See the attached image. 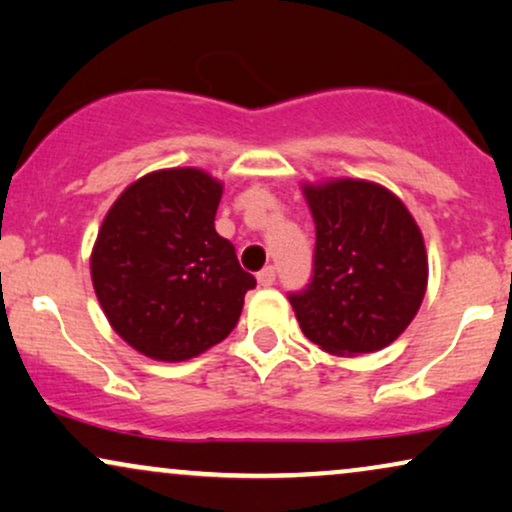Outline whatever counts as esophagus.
Segmentation results:
<instances>
[{
	"label": "esophagus",
	"mask_w": 512,
	"mask_h": 512,
	"mask_svg": "<svg viewBox=\"0 0 512 512\" xmlns=\"http://www.w3.org/2000/svg\"><path fill=\"white\" fill-rule=\"evenodd\" d=\"M274 281H276V269L274 267H264L260 274H257V283H260V286H274Z\"/></svg>",
	"instance_id": "1"
}]
</instances>
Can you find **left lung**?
<instances>
[{"instance_id":"left-lung-1","label":"left lung","mask_w":512,"mask_h":512,"mask_svg":"<svg viewBox=\"0 0 512 512\" xmlns=\"http://www.w3.org/2000/svg\"><path fill=\"white\" fill-rule=\"evenodd\" d=\"M302 191L316 224L312 281L288 295L302 333L340 357L378 352L406 331L428 288L416 219L373 181L333 179Z\"/></svg>"}]
</instances>
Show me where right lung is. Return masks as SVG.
Returning a JSON list of instances; mask_svg holds the SVG:
<instances>
[{
	"label": "right lung",
	"instance_id": "obj_1",
	"mask_svg": "<svg viewBox=\"0 0 512 512\" xmlns=\"http://www.w3.org/2000/svg\"><path fill=\"white\" fill-rule=\"evenodd\" d=\"M222 184L196 167L146 174L103 219L92 283L113 331L158 361H186L234 331L257 286L215 231Z\"/></svg>",
	"mask_w": 512,
	"mask_h": 512
}]
</instances>
